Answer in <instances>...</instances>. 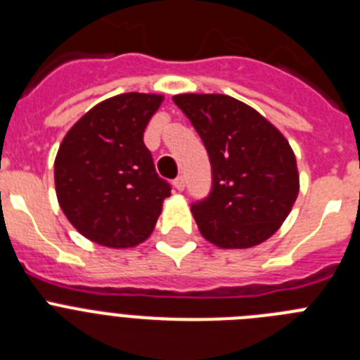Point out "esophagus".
<instances>
[{
    "instance_id": "34e87169",
    "label": "esophagus",
    "mask_w": 360,
    "mask_h": 360,
    "mask_svg": "<svg viewBox=\"0 0 360 360\" xmlns=\"http://www.w3.org/2000/svg\"><path fill=\"white\" fill-rule=\"evenodd\" d=\"M173 186H174V189H176V191H184V187H186V178L178 176L176 180L173 182Z\"/></svg>"
}]
</instances>
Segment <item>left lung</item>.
I'll list each match as a JSON object with an SVG mask.
<instances>
[{
  "mask_svg": "<svg viewBox=\"0 0 360 360\" xmlns=\"http://www.w3.org/2000/svg\"><path fill=\"white\" fill-rule=\"evenodd\" d=\"M173 101L211 160V195L191 207L202 236L219 249H250L274 236L299 195L297 162L285 135L229 95L180 94Z\"/></svg>",
  "mask_w": 360,
  "mask_h": 360,
  "instance_id": "obj_1",
  "label": "left lung"
}]
</instances>
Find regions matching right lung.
Here are the masks:
<instances>
[{"mask_svg":"<svg viewBox=\"0 0 360 360\" xmlns=\"http://www.w3.org/2000/svg\"><path fill=\"white\" fill-rule=\"evenodd\" d=\"M164 95L120 94L73 124L56 162L57 202L70 224L90 241L128 249L146 241L171 195L158 178L144 129Z\"/></svg>","mask_w":360,"mask_h":360,"instance_id":"add662e5","label":"right lung"}]
</instances>
